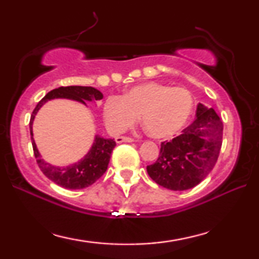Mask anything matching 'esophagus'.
Listing matches in <instances>:
<instances>
[{
  "label": "esophagus",
  "instance_id": "1",
  "mask_svg": "<svg viewBox=\"0 0 259 259\" xmlns=\"http://www.w3.org/2000/svg\"><path fill=\"white\" fill-rule=\"evenodd\" d=\"M115 141L118 144H120V143H133L134 139H132V138H130V137H116Z\"/></svg>",
  "mask_w": 259,
  "mask_h": 259
}]
</instances>
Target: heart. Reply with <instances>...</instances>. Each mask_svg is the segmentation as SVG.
I'll return each mask as SVG.
<instances>
[{
    "instance_id": "1",
    "label": "heart",
    "mask_w": 259,
    "mask_h": 259,
    "mask_svg": "<svg viewBox=\"0 0 259 259\" xmlns=\"http://www.w3.org/2000/svg\"><path fill=\"white\" fill-rule=\"evenodd\" d=\"M192 108L193 98L186 88L150 81L131 87L121 98L109 97L102 115L107 128L115 134L131 128L140 116L148 136L165 139L183 130Z\"/></svg>"
}]
</instances>
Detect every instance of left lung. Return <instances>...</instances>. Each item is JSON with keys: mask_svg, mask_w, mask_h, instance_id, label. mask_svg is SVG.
I'll return each instance as SVG.
<instances>
[{"mask_svg": "<svg viewBox=\"0 0 259 259\" xmlns=\"http://www.w3.org/2000/svg\"><path fill=\"white\" fill-rule=\"evenodd\" d=\"M223 139V122L213 108L198 104L196 120L182 134L161 143L147 173L158 185L185 191L198 185L214 167Z\"/></svg>", "mask_w": 259, "mask_h": 259, "instance_id": "8db88e82", "label": "left lung"}]
</instances>
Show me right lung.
I'll use <instances>...</instances> for the list:
<instances>
[{
  "mask_svg": "<svg viewBox=\"0 0 259 259\" xmlns=\"http://www.w3.org/2000/svg\"><path fill=\"white\" fill-rule=\"evenodd\" d=\"M104 98V95L99 90L94 87L86 86H68V87H59L56 90H53L42 99L36 105V107L33 111V114L30 116L29 127H30V136H31V145L35 158H36L38 167L44 172V175L51 179L52 182L58 184L59 186L65 187L69 190H80L84 187L91 186L94 184L100 177L104 175L107 169L109 159L113 152V148L115 147L114 139H106L97 134L94 138V143L92 145L91 150L88 153L81 158L79 161L74 162L72 165L63 166H54L49 162L45 161L41 158L40 152H38L36 144L33 138V122L35 115L40 111V108L46 102L53 99H69L81 104L86 105V101L97 102Z\"/></svg>",
  "mask_w": 259,
  "mask_h": 259,
  "instance_id": "1",
  "label": "right lung"
}]
</instances>
